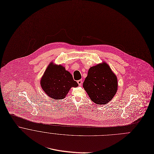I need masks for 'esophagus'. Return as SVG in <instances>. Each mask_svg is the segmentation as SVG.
I'll list each match as a JSON object with an SVG mask.
<instances>
[{
  "label": "esophagus",
  "mask_w": 154,
  "mask_h": 154,
  "mask_svg": "<svg viewBox=\"0 0 154 154\" xmlns=\"http://www.w3.org/2000/svg\"><path fill=\"white\" fill-rule=\"evenodd\" d=\"M82 83H83L82 80H78V81H77V83L79 84V86H81V85H82Z\"/></svg>",
  "instance_id": "1"
}]
</instances>
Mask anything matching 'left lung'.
I'll return each instance as SVG.
<instances>
[{"instance_id": "8db88e82", "label": "left lung", "mask_w": 154, "mask_h": 154, "mask_svg": "<svg viewBox=\"0 0 154 154\" xmlns=\"http://www.w3.org/2000/svg\"><path fill=\"white\" fill-rule=\"evenodd\" d=\"M83 86L93 102L105 105L117 93V78L109 65L103 62L89 68Z\"/></svg>"}]
</instances>
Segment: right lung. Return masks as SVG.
I'll list each match as a JSON object with an SVG mask.
<instances>
[{"label": "right lung", "mask_w": 154, "mask_h": 154, "mask_svg": "<svg viewBox=\"0 0 154 154\" xmlns=\"http://www.w3.org/2000/svg\"><path fill=\"white\" fill-rule=\"evenodd\" d=\"M40 85L43 91L53 99L65 98L69 89L76 88L78 83L74 80L71 73L65 70L61 65L50 63L40 80Z\"/></svg>", "instance_id": "right-lung-1"}]
</instances>
